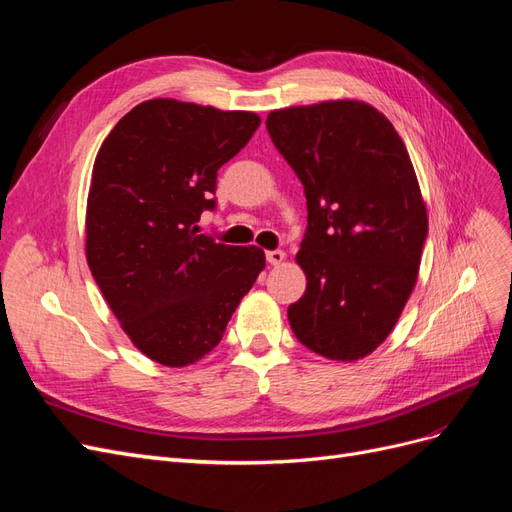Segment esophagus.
Masks as SVG:
<instances>
[{
    "label": "esophagus",
    "mask_w": 512,
    "mask_h": 512,
    "mask_svg": "<svg viewBox=\"0 0 512 512\" xmlns=\"http://www.w3.org/2000/svg\"><path fill=\"white\" fill-rule=\"evenodd\" d=\"M284 258H286V254L282 252V250H271V252H267V262L269 265H282L284 262Z\"/></svg>",
    "instance_id": "1"
}]
</instances>
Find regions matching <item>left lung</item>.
Wrapping results in <instances>:
<instances>
[{
  "mask_svg": "<svg viewBox=\"0 0 512 512\" xmlns=\"http://www.w3.org/2000/svg\"><path fill=\"white\" fill-rule=\"evenodd\" d=\"M267 130L307 198L297 254L307 288L288 307L290 327L327 359H363L393 331L427 239L408 149L389 119L356 100L273 111Z\"/></svg>",
  "mask_w": 512,
  "mask_h": 512,
  "instance_id": "8db88e82",
  "label": "left lung"
}]
</instances>
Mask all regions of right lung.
<instances>
[{"mask_svg": "<svg viewBox=\"0 0 512 512\" xmlns=\"http://www.w3.org/2000/svg\"><path fill=\"white\" fill-rule=\"evenodd\" d=\"M260 117L147 100L121 117L96 156L87 196V262L108 307L149 359H203L265 269L258 247L200 235L218 170Z\"/></svg>", "mask_w": 512, "mask_h": 512, "instance_id": "obj_1", "label": "right lung"}]
</instances>
